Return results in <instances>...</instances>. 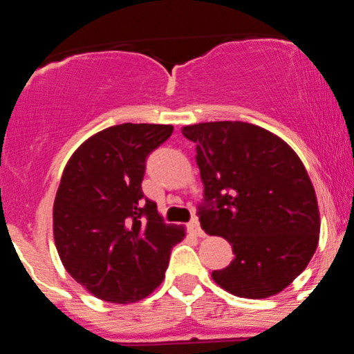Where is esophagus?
I'll use <instances>...</instances> for the list:
<instances>
[{
    "mask_svg": "<svg viewBox=\"0 0 354 354\" xmlns=\"http://www.w3.org/2000/svg\"><path fill=\"white\" fill-rule=\"evenodd\" d=\"M189 228H191V231H193L194 234H196V236H200V238L205 236V231L201 230V225H200V221H198V218H194L193 221L189 223Z\"/></svg>",
    "mask_w": 354,
    "mask_h": 354,
    "instance_id": "obj_1",
    "label": "esophagus"
}]
</instances>
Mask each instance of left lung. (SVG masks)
I'll use <instances>...</instances> for the list:
<instances>
[{
    "label": "left lung",
    "mask_w": 354,
    "mask_h": 354,
    "mask_svg": "<svg viewBox=\"0 0 354 354\" xmlns=\"http://www.w3.org/2000/svg\"><path fill=\"white\" fill-rule=\"evenodd\" d=\"M196 145L208 208L201 228L223 236L234 259L211 273L239 298L278 295L308 266L319 241L315 188L298 154L268 129L243 121L183 126Z\"/></svg>",
    "instance_id": "left-lung-1"
}]
</instances>
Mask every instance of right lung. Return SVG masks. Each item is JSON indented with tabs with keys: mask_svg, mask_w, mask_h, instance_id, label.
I'll return each instance as SVG.
<instances>
[{
	"mask_svg": "<svg viewBox=\"0 0 354 354\" xmlns=\"http://www.w3.org/2000/svg\"><path fill=\"white\" fill-rule=\"evenodd\" d=\"M171 124L123 123L89 136L64 166L53 234L64 270L103 301L146 298L165 279L171 248L185 228L166 225L141 181L148 154Z\"/></svg>",
	"mask_w": 354,
	"mask_h": 354,
	"instance_id": "right-lung-1",
	"label": "right lung"
}]
</instances>
